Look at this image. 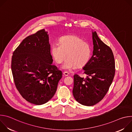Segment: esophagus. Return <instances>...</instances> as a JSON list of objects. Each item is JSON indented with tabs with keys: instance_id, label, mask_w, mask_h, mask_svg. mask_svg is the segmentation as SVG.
Returning <instances> with one entry per match:
<instances>
[{
	"instance_id": "esophagus-1",
	"label": "esophagus",
	"mask_w": 132,
	"mask_h": 132,
	"mask_svg": "<svg viewBox=\"0 0 132 132\" xmlns=\"http://www.w3.org/2000/svg\"><path fill=\"white\" fill-rule=\"evenodd\" d=\"M63 74L64 75V76H68L69 73L68 72H67V71H64V72H63Z\"/></svg>"
}]
</instances>
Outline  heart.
Masks as SVG:
<instances>
[{"label":"heart","mask_w":132,"mask_h":132,"mask_svg":"<svg viewBox=\"0 0 132 132\" xmlns=\"http://www.w3.org/2000/svg\"><path fill=\"white\" fill-rule=\"evenodd\" d=\"M51 52L53 58L58 64L62 63L67 55L68 58L62 66L65 69H76L78 66H85L89 61L92 54L90 44L76 35L62 36L59 44L52 45Z\"/></svg>","instance_id":"heart-1"}]
</instances>
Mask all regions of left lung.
I'll list each match as a JSON object with an SVG mask.
<instances>
[{
	"instance_id": "1",
	"label": "left lung",
	"mask_w": 132,
	"mask_h": 132,
	"mask_svg": "<svg viewBox=\"0 0 132 132\" xmlns=\"http://www.w3.org/2000/svg\"><path fill=\"white\" fill-rule=\"evenodd\" d=\"M93 55L83 67L86 79L78 75L73 76V96L81 104L92 106L100 102L113 80L115 61L111 48L104 44L96 31H92Z\"/></svg>"
}]
</instances>
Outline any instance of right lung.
<instances>
[{
	"mask_svg": "<svg viewBox=\"0 0 132 132\" xmlns=\"http://www.w3.org/2000/svg\"><path fill=\"white\" fill-rule=\"evenodd\" d=\"M48 32L44 29L24 39L13 53L11 70L15 87L30 103L43 104L51 100L62 77L53 65Z\"/></svg>",
	"mask_w": 132,
	"mask_h": 132,
	"instance_id": "right-lung-1",
	"label": "right lung"
}]
</instances>
